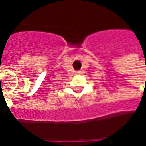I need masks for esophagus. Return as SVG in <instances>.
Segmentation results:
<instances>
[{"label":"esophagus","instance_id":"34e87169","mask_svg":"<svg viewBox=\"0 0 146 146\" xmlns=\"http://www.w3.org/2000/svg\"><path fill=\"white\" fill-rule=\"evenodd\" d=\"M76 74H80V71H76Z\"/></svg>","mask_w":146,"mask_h":146}]
</instances>
